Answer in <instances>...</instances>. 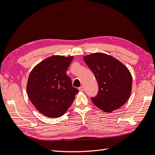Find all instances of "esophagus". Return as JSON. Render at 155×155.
<instances>
[{"instance_id": "obj_1", "label": "esophagus", "mask_w": 155, "mask_h": 155, "mask_svg": "<svg viewBox=\"0 0 155 155\" xmlns=\"http://www.w3.org/2000/svg\"><path fill=\"white\" fill-rule=\"evenodd\" d=\"M79 91H81V92H83V91H84V87H83V86L80 87L79 88Z\"/></svg>"}]
</instances>
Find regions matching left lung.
<instances>
[{
  "label": "left lung",
  "instance_id": "left-lung-1",
  "mask_svg": "<svg viewBox=\"0 0 155 155\" xmlns=\"http://www.w3.org/2000/svg\"><path fill=\"white\" fill-rule=\"evenodd\" d=\"M83 59L94 74L99 91L91 97L93 104L106 112L118 109L128 100L132 90V76L120 61L104 53L84 56Z\"/></svg>",
  "mask_w": 155,
  "mask_h": 155
}]
</instances>
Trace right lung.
I'll list each match as a JSON object with an SVG mask.
<instances>
[{"label": "right lung", "mask_w": 155, "mask_h": 155, "mask_svg": "<svg viewBox=\"0 0 155 155\" xmlns=\"http://www.w3.org/2000/svg\"><path fill=\"white\" fill-rule=\"evenodd\" d=\"M73 58L51 56L37 64L29 75L28 96L36 109L46 116L58 118L63 115L79 92L67 74Z\"/></svg>", "instance_id": "right-lung-1"}]
</instances>
